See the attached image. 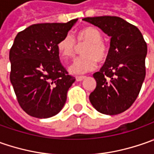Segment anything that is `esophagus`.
Masks as SVG:
<instances>
[{
	"label": "esophagus",
	"mask_w": 154,
	"mask_h": 154,
	"mask_svg": "<svg viewBox=\"0 0 154 154\" xmlns=\"http://www.w3.org/2000/svg\"><path fill=\"white\" fill-rule=\"evenodd\" d=\"M85 78H86V76H76L75 79H76L77 81H81L82 80H84Z\"/></svg>",
	"instance_id": "1"
}]
</instances>
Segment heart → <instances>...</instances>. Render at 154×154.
<instances>
[{
	"label": "heart",
	"instance_id": "1",
	"mask_svg": "<svg viewBox=\"0 0 154 154\" xmlns=\"http://www.w3.org/2000/svg\"><path fill=\"white\" fill-rule=\"evenodd\" d=\"M102 38V34L98 28L86 26L77 32L76 40L70 34L61 39L58 49L64 58L74 57L78 47L77 44H86L81 50L84 55L77 57L69 67V71L72 74H82L91 72L97 67V62H103L107 59L108 49Z\"/></svg>",
	"mask_w": 154,
	"mask_h": 154
}]
</instances>
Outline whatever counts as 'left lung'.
<instances>
[{"mask_svg":"<svg viewBox=\"0 0 154 154\" xmlns=\"http://www.w3.org/2000/svg\"><path fill=\"white\" fill-rule=\"evenodd\" d=\"M83 20L110 37L107 59L93 74L97 86L89 96L90 102L103 114H120L139 95L146 76V43L137 27L119 17H87Z\"/></svg>","mask_w":154,"mask_h":154,"instance_id":"8db88e82","label":"left lung"}]
</instances>
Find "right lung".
Returning a JSON list of instances; mask_svg holds the SVG:
<instances>
[{"label":"right lung","instance_id":"add662e5","mask_svg":"<svg viewBox=\"0 0 154 154\" xmlns=\"http://www.w3.org/2000/svg\"><path fill=\"white\" fill-rule=\"evenodd\" d=\"M78 19L32 25L15 37L9 51L10 81L22 109L37 118L56 115L75 78L59 57L58 44Z\"/></svg>","mask_w":154,"mask_h":154}]
</instances>
